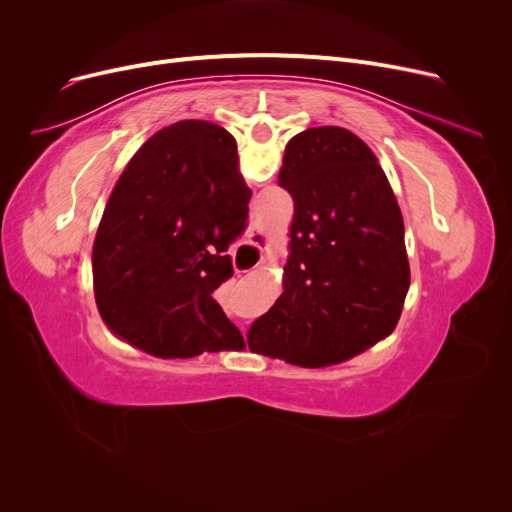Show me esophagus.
I'll return each instance as SVG.
<instances>
[{
    "label": "esophagus",
    "instance_id": "obj_1",
    "mask_svg": "<svg viewBox=\"0 0 512 512\" xmlns=\"http://www.w3.org/2000/svg\"><path fill=\"white\" fill-rule=\"evenodd\" d=\"M269 243H271V237L267 235V232L256 230V232H252V235H250V245H254L256 250H260V252H265Z\"/></svg>",
    "mask_w": 512,
    "mask_h": 512
}]
</instances>
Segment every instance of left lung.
<instances>
[{
  "label": "left lung",
  "instance_id": "left-lung-1",
  "mask_svg": "<svg viewBox=\"0 0 512 512\" xmlns=\"http://www.w3.org/2000/svg\"><path fill=\"white\" fill-rule=\"evenodd\" d=\"M277 181L294 200L284 292L247 346L309 369L344 363L389 337L404 309L410 265L397 198L374 151L337 126L292 136Z\"/></svg>",
  "mask_w": 512,
  "mask_h": 512
}]
</instances>
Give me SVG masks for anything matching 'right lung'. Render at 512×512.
Returning <instances> with one entry per match:
<instances>
[{
	"instance_id": "add662e5",
	"label": "right lung",
	"mask_w": 512,
	"mask_h": 512,
	"mask_svg": "<svg viewBox=\"0 0 512 512\" xmlns=\"http://www.w3.org/2000/svg\"><path fill=\"white\" fill-rule=\"evenodd\" d=\"M250 198L222 126L185 119L145 141L115 183L91 252L106 327L160 359L243 350L213 290L232 275L226 250Z\"/></svg>"
}]
</instances>
